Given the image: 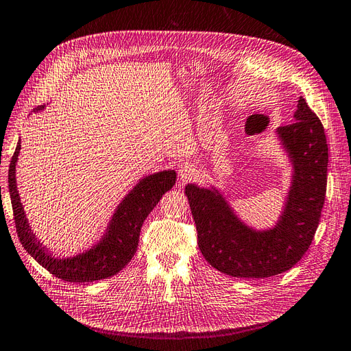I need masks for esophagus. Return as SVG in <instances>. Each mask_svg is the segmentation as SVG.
I'll list each match as a JSON object with an SVG mask.
<instances>
[{
  "mask_svg": "<svg viewBox=\"0 0 351 351\" xmlns=\"http://www.w3.org/2000/svg\"><path fill=\"white\" fill-rule=\"evenodd\" d=\"M197 172H198V170H197L195 165H193V163H182L181 166H179V169H178L179 179H181L182 182L191 181L193 178L197 176Z\"/></svg>",
  "mask_w": 351,
  "mask_h": 351,
  "instance_id": "obj_1",
  "label": "esophagus"
}]
</instances>
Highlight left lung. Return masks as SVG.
I'll list each match as a JSON object with an SVG mask.
<instances>
[{
  "mask_svg": "<svg viewBox=\"0 0 351 351\" xmlns=\"http://www.w3.org/2000/svg\"><path fill=\"white\" fill-rule=\"evenodd\" d=\"M291 125L278 136L293 162V185L275 228L254 231L244 225L217 189L185 186L207 262L235 278H269L291 269L313 241L326 194L328 144L322 122L300 97Z\"/></svg>",
  "mask_w": 351,
  "mask_h": 351,
  "instance_id": "left-lung-1",
  "label": "left lung"
}]
</instances>
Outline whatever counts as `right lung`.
Here are the masks:
<instances>
[{"mask_svg": "<svg viewBox=\"0 0 351 351\" xmlns=\"http://www.w3.org/2000/svg\"><path fill=\"white\" fill-rule=\"evenodd\" d=\"M41 108H44V106H39L36 110ZM19 152L20 141L17 143L8 169V189L17 237L26 252L39 265L45 267L49 274L69 282H93L98 279H106L116 275L131 262L136 252L144 220L160 202L162 195L169 191L176 181L175 170H163V172L141 179L119 204L101 241L86 253L75 257L57 258L41 243L36 241L32 229L29 228L23 206L20 203L16 186V162Z\"/></svg>", "mask_w": 351, "mask_h": 351, "instance_id": "right-lung-1", "label": "right lung"}]
</instances>
